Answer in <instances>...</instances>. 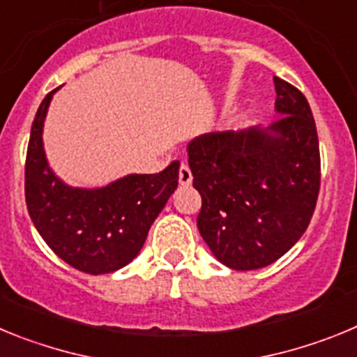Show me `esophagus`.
Here are the masks:
<instances>
[{
	"mask_svg": "<svg viewBox=\"0 0 357 357\" xmlns=\"http://www.w3.org/2000/svg\"><path fill=\"white\" fill-rule=\"evenodd\" d=\"M178 182H181V185H189L193 182V175H191L188 164H182L181 169H178Z\"/></svg>",
	"mask_w": 357,
	"mask_h": 357,
	"instance_id": "esophagus-1",
	"label": "esophagus"
}]
</instances>
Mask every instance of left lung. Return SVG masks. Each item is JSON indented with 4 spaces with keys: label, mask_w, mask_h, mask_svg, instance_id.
<instances>
[{
    "label": "left lung",
    "mask_w": 357,
    "mask_h": 357,
    "mask_svg": "<svg viewBox=\"0 0 357 357\" xmlns=\"http://www.w3.org/2000/svg\"><path fill=\"white\" fill-rule=\"evenodd\" d=\"M272 125L211 132L188 144L202 197L197 225L220 263L257 270L275 263L307 229L320 191V146L307 100L273 77Z\"/></svg>",
    "instance_id": "obj_1"
}]
</instances>
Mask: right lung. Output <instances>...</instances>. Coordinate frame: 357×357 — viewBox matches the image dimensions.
Instances as JSON below:
<instances>
[{"mask_svg":"<svg viewBox=\"0 0 357 357\" xmlns=\"http://www.w3.org/2000/svg\"><path fill=\"white\" fill-rule=\"evenodd\" d=\"M46 94L31 123L24 168L28 214L40 238L62 261L100 275L127 266L139 254L148 230L178 185L172 162L155 175L130 173L103 188H73L50 168L43 143L44 119L53 94Z\"/></svg>","mask_w":357,"mask_h":357,"instance_id":"right-lung-1","label":"right lung"}]
</instances>
